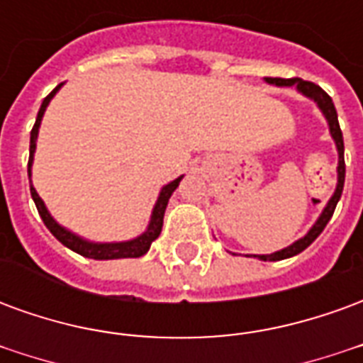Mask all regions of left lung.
Segmentation results:
<instances>
[{"instance_id":"1","label":"left lung","mask_w":363,"mask_h":363,"mask_svg":"<svg viewBox=\"0 0 363 363\" xmlns=\"http://www.w3.org/2000/svg\"><path fill=\"white\" fill-rule=\"evenodd\" d=\"M264 82L268 85H276V87H296L299 95L307 96L311 99L313 103L319 106V111L323 112V116L327 120L328 124V132H330V138L335 140L336 151H338V167H336V189L333 192V196L328 198L327 206L323 208V212L317 218V221L313 223L309 231L305 233L303 237H299L297 241H294L291 245H288L286 249H280V251L270 252V255H249V257H255L259 260H284L289 259V257H296L301 251H305L309 245L317 239V237L323 233V229L327 228L328 220L333 218L335 213V208L340 200V194H342L344 189V174H346V165H344V140H342V132H340V126H338V116H336V108L333 99L320 89L319 85H315L311 82H303L299 77H294V79H281V77H264Z\"/></svg>"}]
</instances>
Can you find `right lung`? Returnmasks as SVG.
<instances>
[{"mask_svg": "<svg viewBox=\"0 0 363 363\" xmlns=\"http://www.w3.org/2000/svg\"><path fill=\"white\" fill-rule=\"evenodd\" d=\"M62 85L64 83H60L56 89L52 91L50 95L46 96L40 104V111L36 114V122L33 130H30V157H28V181H30V177H33V161H35V151H36V140H38V130H40V124H43V116L46 108H48V104L50 101L56 96L60 89H62ZM181 174L179 179H174L169 184H165L163 189L159 190V196L157 202L153 206V210H151V218L150 223H147V228L143 231L142 235L134 237V239H128V241H112V243H96V241H89V239H85V237L77 235L74 231H69L64 225H60L58 221L52 218V213L48 212V208L44 204V200L38 196V192L33 186V181H30V196L35 200L36 210L40 213V218H43L44 225L50 229V233L56 239H58L60 243L67 247V249H72L77 255H82L85 259H95V260H114V259H138V257H142L145 252L150 251L151 243L155 241L161 233V228H163V216H165V208L169 204V198L173 194L177 186H179V182L182 181Z\"/></svg>", "mask_w": 363, "mask_h": 363, "instance_id": "obj_1", "label": "right lung"}]
</instances>
